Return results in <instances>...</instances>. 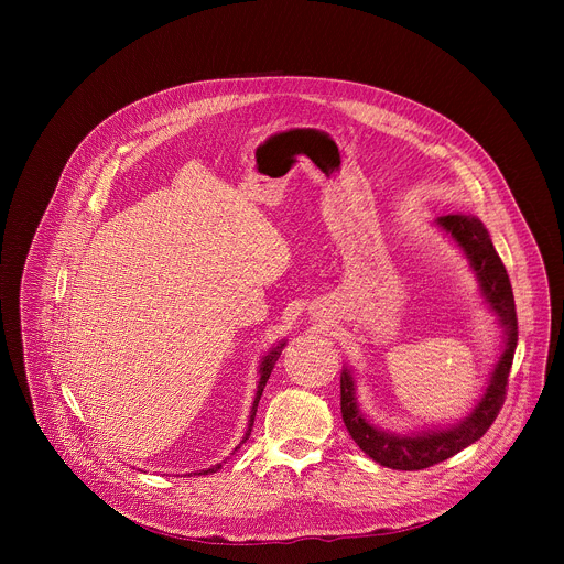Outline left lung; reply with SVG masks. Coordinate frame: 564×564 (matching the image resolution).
Listing matches in <instances>:
<instances>
[{
  "mask_svg": "<svg viewBox=\"0 0 564 564\" xmlns=\"http://www.w3.org/2000/svg\"><path fill=\"white\" fill-rule=\"evenodd\" d=\"M435 223L446 234H451V238L462 248V252L466 254L479 281V292L485 296V303L496 312L498 324L502 328V352L491 372L485 394H481L475 409L462 422L446 429H435V431L429 429V431L409 433V435L383 431L375 426L370 420H366V415L357 406L355 377L348 368H344L341 372L344 424L350 437L368 457L394 470H422L433 464H440L453 457L455 453L464 451L466 446H470L489 431V426L496 422L505 404L509 370H511L513 352L518 346V316H516L511 281L505 270V263L500 261L491 243L487 227L481 225L479 218L466 216V214L440 216Z\"/></svg>",
  "mask_w": 564,
  "mask_h": 564,
  "instance_id": "8db88e82",
  "label": "left lung"
}]
</instances>
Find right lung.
<instances>
[{
	"label": "right lung",
	"mask_w": 564,
	"mask_h": 564,
	"mask_svg": "<svg viewBox=\"0 0 564 564\" xmlns=\"http://www.w3.org/2000/svg\"><path fill=\"white\" fill-rule=\"evenodd\" d=\"M283 346L285 344H279V346H274L265 357H263V361H261V368H259V386H257V394H254V404H252V411H250V424H248V431H246V437H243V442L250 437V433H252V426H254V417H257V409H259V399H261V394H263V388H265V383H268V379H270V375H272V368H274V364L279 361V357H281V350H283ZM240 442V444H243ZM240 444L236 446V448H240ZM234 448V451H236ZM220 468V464H216V466H212V468H207V470H203V475H207V473H216Z\"/></svg>",
	"instance_id": "1"
}]
</instances>
